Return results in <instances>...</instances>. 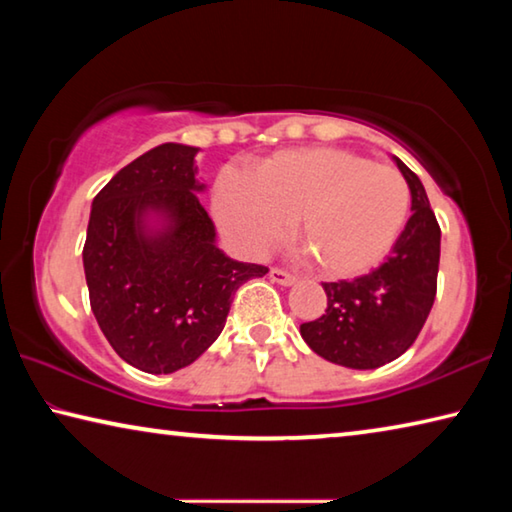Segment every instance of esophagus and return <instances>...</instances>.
<instances>
[{"label": "esophagus", "instance_id": "obj_1", "mask_svg": "<svg viewBox=\"0 0 512 512\" xmlns=\"http://www.w3.org/2000/svg\"><path fill=\"white\" fill-rule=\"evenodd\" d=\"M268 275H271L273 282L282 284V287H291V284H296V280H298L296 275L289 273V271H284V268H277V266L271 268V273H268Z\"/></svg>", "mask_w": 512, "mask_h": 512}]
</instances>
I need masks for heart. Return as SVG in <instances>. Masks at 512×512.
I'll return each instance as SVG.
<instances>
[{"label":"heart","instance_id":"1","mask_svg":"<svg viewBox=\"0 0 512 512\" xmlns=\"http://www.w3.org/2000/svg\"><path fill=\"white\" fill-rule=\"evenodd\" d=\"M216 221L239 248L259 255L298 239L327 277L368 273L391 253L411 207L404 176L359 153L316 146L259 160L255 173L223 167L212 187Z\"/></svg>","mask_w":512,"mask_h":512}]
</instances>
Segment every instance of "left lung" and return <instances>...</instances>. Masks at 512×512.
<instances>
[{
  "instance_id": "left-lung-1",
  "label": "left lung",
  "mask_w": 512,
  "mask_h": 512,
  "mask_svg": "<svg viewBox=\"0 0 512 512\" xmlns=\"http://www.w3.org/2000/svg\"><path fill=\"white\" fill-rule=\"evenodd\" d=\"M413 214L384 264L354 280L323 282L325 314L300 325L318 357L345 368H379L411 348L436 300L440 225L420 178L395 158Z\"/></svg>"
}]
</instances>
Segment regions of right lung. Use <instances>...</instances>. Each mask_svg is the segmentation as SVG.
Listing matches in <instances>:
<instances>
[{"mask_svg": "<svg viewBox=\"0 0 512 512\" xmlns=\"http://www.w3.org/2000/svg\"><path fill=\"white\" fill-rule=\"evenodd\" d=\"M196 153L185 144L155 146L92 201L83 246L90 307L112 350L151 375L201 357L219 339L237 289L268 273L216 248L214 223L196 196ZM146 211H160L168 230L144 233Z\"/></svg>", "mask_w": 512, "mask_h": 512, "instance_id": "right-lung-1", "label": "right lung"}]
</instances>
